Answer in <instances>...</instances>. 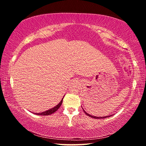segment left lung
Returning a JSON list of instances; mask_svg holds the SVG:
<instances>
[{
    "label": "left lung",
    "instance_id": "8db88e82",
    "mask_svg": "<svg viewBox=\"0 0 146 146\" xmlns=\"http://www.w3.org/2000/svg\"><path fill=\"white\" fill-rule=\"evenodd\" d=\"M83 111H84V113H86V115H87L88 116H89V117H91V118H96V119H97V118H99V119H100V118H106V117H93V116H92V115H89L88 113H86V112L84 110H83ZM109 117H110V116H109Z\"/></svg>",
    "mask_w": 146,
    "mask_h": 146
}]
</instances>
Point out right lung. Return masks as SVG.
Masks as SVG:
<instances>
[{
  "label": "right lung",
  "instance_id": "1",
  "mask_svg": "<svg viewBox=\"0 0 146 146\" xmlns=\"http://www.w3.org/2000/svg\"><path fill=\"white\" fill-rule=\"evenodd\" d=\"M62 100H63V98L62 99V100L60 101V102L58 104V105H56L55 107H54L53 108H51L50 110H49L48 111H46L42 112V113H35L36 115H43V116H46V115H51L53 114V113H55V111H56L58 110V108L60 107V106L62 104Z\"/></svg>",
  "mask_w": 146,
  "mask_h": 146
}]
</instances>
